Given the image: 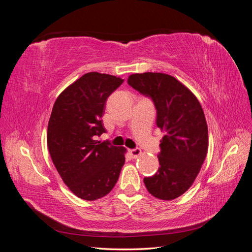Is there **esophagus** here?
I'll use <instances>...</instances> for the list:
<instances>
[{
    "mask_svg": "<svg viewBox=\"0 0 252 252\" xmlns=\"http://www.w3.org/2000/svg\"><path fill=\"white\" fill-rule=\"evenodd\" d=\"M129 154L131 155L132 158H138L142 154V151H141L140 148H133V149H129Z\"/></svg>",
    "mask_w": 252,
    "mask_h": 252,
    "instance_id": "1",
    "label": "esophagus"
}]
</instances>
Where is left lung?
Instances as JSON below:
<instances>
[{
    "instance_id": "1",
    "label": "left lung",
    "mask_w": 252,
    "mask_h": 252,
    "mask_svg": "<svg viewBox=\"0 0 252 252\" xmlns=\"http://www.w3.org/2000/svg\"><path fill=\"white\" fill-rule=\"evenodd\" d=\"M129 86L151 98L157 125L165 132L158 158V170L144 178L148 191L158 199H177L192 185L208 150V128L194 94L169 74H131Z\"/></svg>"
}]
</instances>
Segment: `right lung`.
Masks as SVG:
<instances>
[{"instance_id": "add662e5", "label": "right lung", "mask_w": 252, "mask_h": 252, "mask_svg": "<svg viewBox=\"0 0 252 252\" xmlns=\"http://www.w3.org/2000/svg\"><path fill=\"white\" fill-rule=\"evenodd\" d=\"M123 82L114 75L88 72L53 105L47 131L49 154L65 184L83 200L108 194L124 165V147L95 140L106 132L102 120L106 101Z\"/></svg>"}]
</instances>
